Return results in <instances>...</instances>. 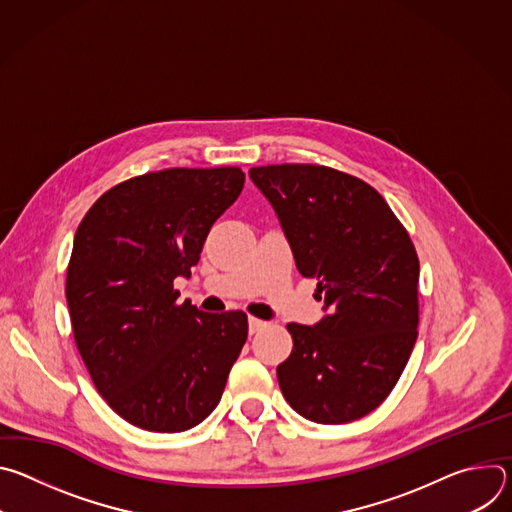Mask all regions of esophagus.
I'll return each mask as SVG.
<instances>
[{
  "instance_id": "1",
  "label": "esophagus",
  "mask_w": 512,
  "mask_h": 512,
  "mask_svg": "<svg viewBox=\"0 0 512 512\" xmlns=\"http://www.w3.org/2000/svg\"><path fill=\"white\" fill-rule=\"evenodd\" d=\"M267 326V322H263V320H259V318H249V332L251 334H257V332H261L263 328Z\"/></svg>"
}]
</instances>
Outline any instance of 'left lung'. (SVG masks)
<instances>
[{"label": "left lung", "instance_id": "left-lung-1", "mask_svg": "<svg viewBox=\"0 0 512 512\" xmlns=\"http://www.w3.org/2000/svg\"><path fill=\"white\" fill-rule=\"evenodd\" d=\"M304 277L328 312L287 324L291 354L277 367L285 401L336 425L377 409L417 340L419 259L385 198L367 182L314 164L251 168Z\"/></svg>", "mask_w": 512, "mask_h": 512}]
</instances>
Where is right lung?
<instances>
[{
    "label": "right lung",
    "instance_id": "add662e5",
    "mask_svg": "<svg viewBox=\"0 0 512 512\" xmlns=\"http://www.w3.org/2000/svg\"><path fill=\"white\" fill-rule=\"evenodd\" d=\"M241 168H172L107 190L81 221L66 271L77 348L109 407L131 425L178 433L223 397L247 340L241 310L178 302L214 221L241 194Z\"/></svg>",
    "mask_w": 512,
    "mask_h": 512
}]
</instances>
